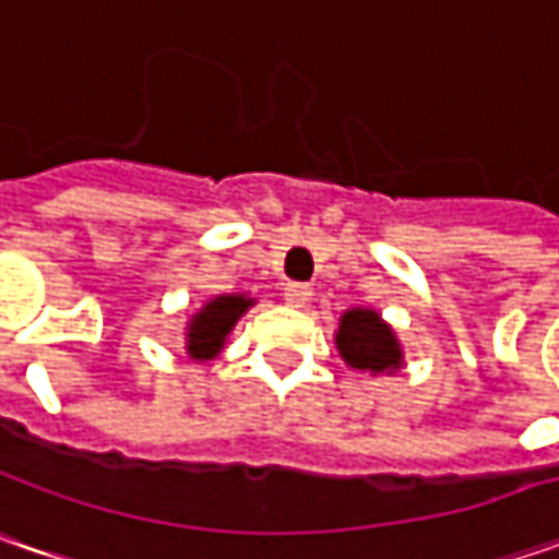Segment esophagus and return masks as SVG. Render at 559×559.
<instances>
[{
    "mask_svg": "<svg viewBox=\"0 0 559 559\" xmlns=\"http://www.w3.org/2000/svg\"><path fill=\"white\" fill-rule=\"evenodd\" d=\"M311 286H305V283H289L283 289V298H286V305H292V308H305L311 301Z\"/></svg>",
    "mask_w": 559,
    "mask_h": 559,
    "instance_id": "34e87169",
    "label": "esophagus"
}]
</instances>
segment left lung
Returning a JSON list of instances; mask_svg holds the SVG:
<instances>
[{"instance_id":"8db88e82","label":"left lung","mask_w":559,"mask_h":559,"mask_svg":"<svg viewBox=\"0 0 559 559\" xmlns=\"http://www.w3.org/2000/svg\"><path fill=\"white\" fill-rule=\"evenodd\" d=\"M335 348L348 367L373 376L401 370V357H404L392 326L370 308H352L342 313Z\"/></svg>"}]
</instances>
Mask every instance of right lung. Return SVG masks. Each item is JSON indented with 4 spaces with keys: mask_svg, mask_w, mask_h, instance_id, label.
<instances>
[{
    "mask_svg": "<svg viewBox=\"0 0 559 559\" xmlns=\"http://www.w3.org/2000/svg\"><path fill=\"white\" fill-rule=\"evenodd\" d=\"M254 305L248 295H217L204 301V308L186 326V352L192 360H211L221 355L226 335L236 326V320Z\"/></svg>",
    "mask_w": 559,
    "mask_h": 559,
    "instance_id": "obj_1",
    "label": "right lung"
}]
</instances>
